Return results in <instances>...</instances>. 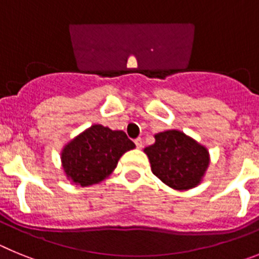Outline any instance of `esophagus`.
<instances>
[{
  "label": "esophagus",
  "mask_w": 259,
  "mask_h": 259,
  "mask_svg": "<svg viewBox=\"0 0 259 259\" xmlns=\"http://www.w3.org/2000/svg\"><path fill=\"white\" fill-rule=\"evenodd\" d=\"M135 144H136V146L139 148V149H141V148L144 146V143H143V140H141L140 137H137L136 140H135Z\"/></svg>",
  "instance_id": "esophagus-1"
}]
</instances>
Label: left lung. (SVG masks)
I'll return each mask as SVG.
<instances>
[{
  "label": "left lung",
  "mask_w": 259,
  "mask_h": 259,
  "mask_svg": "<svg viewBox=\"0 0 259 259\" xmlns=\"http://www.w3.org/2000/svg\"><path fill=\"white\" fill-rule=\"evenodd\" d=\"M155 143L144 149L158 179L174 189H191L200 184L209 166L206 148L180 131L159 132Z\"/></svg>",
  "instance_id": "8db88e82"
}]
</instances>
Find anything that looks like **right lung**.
I'll use <instances>...</instances> for the list:
<instances>
[{"mask_svg": "<svg viewBox=\"0 0 259 259\" xmlns=\"http://www.w3.org/2000/svg\"><path fill=\"white\" fill-rule=\"evenodd\" d=\"M135 148L123 131L95 124L68 143L62 152V166L76 185L97 184L113 172L119 158Z\"/></svg>", "mask_w": 259, "mask_h": 259, "instance_id": "obj_1", "label": "right lung"}]
</instances>
